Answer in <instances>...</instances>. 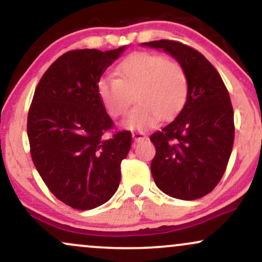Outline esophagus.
<instances>
[{"label": "esophagus", "instance_id": "34e87169", "mask_svg": "<svg viewBox=\"0 0 262 262\" xmlns=\"http://www.w3.org/2000/svg\"><path fill=\"white\" fill-rule=\"evenodd\" d=\"M132 137H133V139H134L135 143H138V141H140V140L145 139V138H146V134L144 133V132L135 130V132H133V133H132Z\"/></svg>", "mask_w": 262, "mask_h": 262}]
</instances>
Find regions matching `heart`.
I'll list each match as a JSON object with an SVG mask.
<instances>
[{
  "mask_svg": "<svg viewBox=\"0 0 262 262\" xmlns=\"http://www.w3.org/2000/svg\"><path fill=\"white\" fill-rule=\"evenodd\" d=\"M117 77L102 76L97 92L111 117H121L134 100L137 104L125 117L129 129L152 127L159 118L175 117L188 96V77L176 60L155 53H134L116 69Z\"/></svg>",
  "mask_w": 262,
  "mask_h": 262,
  "instance_id": "heart-1",
  "label": "heart"
}]
</instances>
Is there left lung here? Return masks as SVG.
I'll return each instance as SVG.
<instances>
[{
  "label": "left lung",
  "mask_w": 262,
  "mask_h": 262,
  "mask_svg": "<svg viewBox=\"0 0 262 262\" xmlns=\"http://www.w3.org/2000/svg\"><path fill=\"white\" fill-rule=\"evenodd\" d=\"M172 55L188 77L185 106L170 124L151 134V175L164 193L201 198L223 177L234 144V111L221 75L200 52L176 40L143 43Z\"/></svg>",
  "instance_id": "obj_1"
}]
</instances>
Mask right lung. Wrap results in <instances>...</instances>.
<instances>
[{
    "label": "right lung",
    "mask_w": 262,
    "mask_h": 262,
    "mask_svg": "<svg viewBox=\"0 0 262 262\" xmlns=\"http://www.w3.org/2000/svg\"><path fill=\"white\" fill-rule=\"evenodd\" d=\"M125 47L70 50L50 65L29 107L27 133L35 169L49 191L75 209L106 203L121 181L132 133L114 128L97 82Z\"/></svg>",
    "instance_id": "right-lung-1"
}]
</instances>
